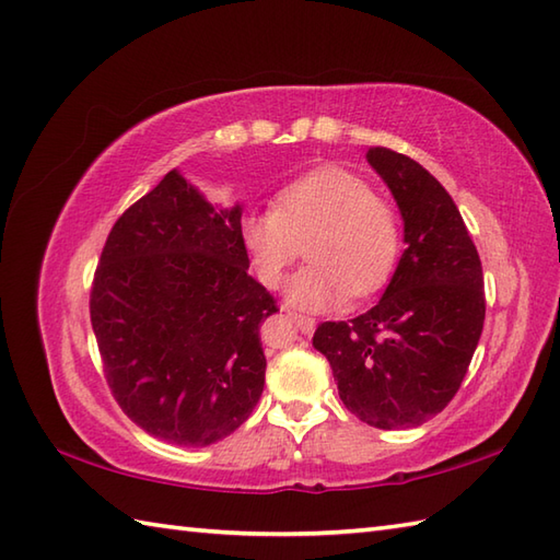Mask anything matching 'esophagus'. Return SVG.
Segmentation results:
<instances>
[{
	"label": "esophagus",
	"mask_w": 560,
	"mask_h": 560,
	"mask_svg": "<svg viewBox=\"0 0 560 560\" xmlns=\"http://www.w3.org/2000/svg\"><path fill=\"white\" fill-rule=\"evenodd\" d=\"M289 317L295 323V327H299L303 335H313L315 331V319L307 317V315H301V313H289Z\"/></svg>",
	"instance_id": "obj_1"
}]
</instances>
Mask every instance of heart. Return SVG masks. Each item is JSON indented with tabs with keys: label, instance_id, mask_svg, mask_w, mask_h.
I'll return each mask as SVG.
<instances>
[{
	"label": "heart",
	"instance_id": "b5f03b06",
	"mask_svg": "<svg viewBox=\"0 0 560 560\" xmlns=\"http://www.w3.org/2000/svg\"><path fill=\"white\" fill-rule=\"evenodd\" d=\"M243 243L261 283L277 289L311 243V267L291 281L289 301L305 311L365 299L389 281L401 253L395 207L347 168L327 165L293 180L273 209L245 217Z\"/></svg>",
	"mask_w": 560,
	"mask_h": 560
}]
</instances>
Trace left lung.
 <instances>
[{
  "label": "left lung",
  "instance_id": "obj_1",
  "mask_svg": "<svg viewBox=\"0 0 560 560\" xmlns=\"http://www.w3.org/2000/svg\"><path fill=\"white\" fill-rule=\"evenodd\" d=\"M365 159L397 199L407 249L380 303L323 323L313 347L327 355L343 407L399 431L457 395L483 329V271L457 205L423 165L385 147Z\"/></svg>",
  "mask_w": 560,
  "mask_h": 560
}]
</instances>
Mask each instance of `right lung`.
I'll list each match as a JSON object with an SVG mask.
<instances>
[{"label":"right lung","mask_w":560,"mask_h":560,"mask_svg":"<svg viewBox=\"0 0 560 560\" xmlns=\"http://www.w3.org/2000/svg\"><path fill=\"white\" fill-rule=\"evenodd\" d=\"M241 207H211L171 171L105 241L91 325L115 401L173 445L241 428L265 389L259 323L273 295L247 273Z\"/></svg>","instance_id":"1"}]
</instances>
